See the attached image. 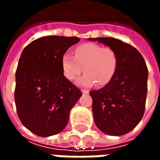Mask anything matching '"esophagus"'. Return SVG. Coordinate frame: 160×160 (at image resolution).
<instances>
[{"label":"esophagus","mask_w":160,"mask_h":160,"mask_svg":"<svg viewBox=\"0 0 160 160\" xmlns=\"http://www.w3.org/2000/svg\"><path fill=\"white\" fill-rule=\"evenodd\" d=\"M81 92H82V93H83V94H87V93H88V92H88L87 90H81Z\"/></svg>","instance_id":"1"}]
</instances>
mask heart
Here are the masks:
<instances>
[{
	"mask_svg": "<svg viewBox=\"0 0 160 160\" xmlns=\"http://www.w3.org/2000/svg\"><path fill=\"white\" fill-rule=\"evenodd\" d=\"M74 57L68 54L62 57V68L64 76L73 80L84 70L85 74L77 80L81 87H91L97 83L102 87L109 83L118 67V55L109 46L87 42L74 49Z\"/></svg>",
	"mask_w": 160,
	"mask_h": 160,
	"instance_id": "1",
	"label": "heart"
}]
</instances>
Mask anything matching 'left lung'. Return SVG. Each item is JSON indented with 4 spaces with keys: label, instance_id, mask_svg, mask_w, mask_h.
Masks as SVG:
<instances>
[{
    "label": "left lung",
    "instance_id": "8db88e82",
    "mask_svg": "<svg viewBox=\"0 0 160 160\" xmlns=\"http://www.w3.org/2000/svg\"><path fill=\"white\" fill-rule=\"evenodd\" d=\"M114 49L118 67L111 81L91 91L94 122L104 134L123 135L143 118L148 92V70L141 53L128 43L113 38H89Z\"/></svg>",
    "mask_w": 160,
    "mask_h": 160
}]
</instances>
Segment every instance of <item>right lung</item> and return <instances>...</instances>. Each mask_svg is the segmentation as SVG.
Masks as SVG:
<instances>
[{"mask_svg":"<svg viewBox=\"0 0 160 160\" xmlns=\"http://www.w3.org/2000/svg\"><path fill=\"white\" fill-rule=\"evenodd\" d=\"M79 41L77 37L46 36L23 49L15 74L16 110L23 125L38 136L62 131L82 95L62 68V57Z\"/></svg>","mask_w":160,"mask_h":160,"instance_id":"add662e5","label":"right lung"}]
</instances>
